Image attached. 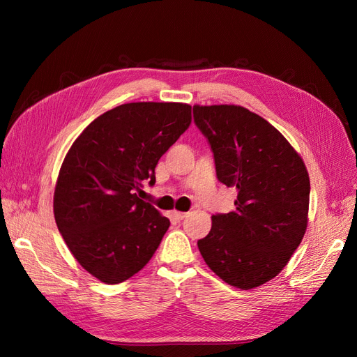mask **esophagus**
Listing matches in <instances>:
<instances>
[{"label":"esophagus","instance_id":"34e87169","mask_svg":"<svg viewBox=\"0 0 357 357\" xmlns=\"http://www.w3.org/2000/svg\"><path fill=\"white\" fill-rule=\"evenodd\" d=\"M172 215H174L176 220H183L188 215V213H183V211H172Z\"/></svg>","mask_w":357,"mask_h":357}]
</instances>
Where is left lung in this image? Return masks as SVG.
<instances>
[{
	"instance_id": "8db88e82",
	"label": "left lung",
	"mask_w": 357,
	"mask_h": 357,
	"mask_svg": "<svg viewBox=\"0 0 357 357\" xmlns=\"http://www.w3.org/2000/svg\"><path fill=\"white\" fill-rule=\"evenodd\" d=\"M220 183L235 188V211L215 214L198 241L225 283L255 289L277 277L308 225L310 177L301 155L264 117L241 105H193Z\"/></svg>"
}]
</instances>
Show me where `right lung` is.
<instances>
[{
  "mask_svg": "<svg viewBox=\"0 0 357 357\" xmlns=\"http://www.w3.org/2000/svg\"><path fill=\"white\" fill-rule=\"evenodd\" d=\"M190 122L189 104H122L86 126L63 158L53 214L75 261L100 282L122 283L155 255L169 220L137 192L156 181L160 156Z\"/></svg>",
  "mask_w": 357,
  "mask_h": 357,
  "instance_id": "add662e5",
  "label": "right lung"
}]
</instances>
